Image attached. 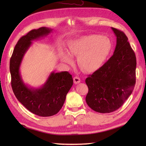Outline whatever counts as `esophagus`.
<instances>
[{"label": "esophagus", "mask_w": 146, "mask_h": 146, "mask_svg": "<svg viewBox=\"0 0 146 146\" xmlns=\"http://www.w3.org/2000/svg\"><path fill=\"white\" fill-rule=\"evenodd\" d=\"M74 82L75 84H78L80 82V78L78 77H74Z\"/></svg>", "instance_id": "1"}]
</instances>
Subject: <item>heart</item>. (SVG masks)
Returning a JSON list of instances; mask_svg holds the SVG:
<instances>
[{
  "mask_svg": "<svg viewBox=\"0 0 146 146\" xmlns=\"http://www.w3.org/2000/svg\"><path fill=\"white\" fill-rule=\"evenodd\" d=\"M113 47L110 39L100 35L84 36L70 42L68 52L71 56L77 58V64L82 71L92 73L99 70L107 60ZM63 60L69 64L72 60L68 55Z\"/></svg>",
  "mask_w": 146,
  "mask_h": 146,
  "instance_id": "obj_1",
  "label": "heart"
}]
</instances>
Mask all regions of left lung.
I'll use <instances>...</instances> for the list:
<instances>
[{"mask_svg": "<svg viewBox=\"0 0 146 146\" xmlns=\"http://www.w3.org/2000/svg\"><path fill=\"white\" fill-rule=\"evenodd\" d=\"M116 36L113 55L102 67L86 78L88 105L94 111L107 113L120 108L133 91L136 83L135 52L122 31L111 27Z\"/></svg>", "mask_w": 146, "mask_h": 146, "instance_id": "8db88e82", "label": "left lung"}]
</instances>
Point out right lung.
Returning <instances> with one entry per match:
<instances>
[{"label": "right lung", "mask_w": 146, "mask_h": 146, "mask_svg": "<svg viewBox=\"0 0 146 146\" xmlns=\"http://www.w3.org/2000/svg\"><path fill=\"white\" fill-rule=\"evenodd\" d=\"M52 32V29L44 27L31 30L21 38L10 62L11 86L16 98L30 112L42 117L55 115L62 108L73 85L72 76L67 71L52 72L42 86L33 88L24 82L20 67L32 41L47 36Z\"/></svg>", "instance_id": "right-lung-1"}]
</instances>
